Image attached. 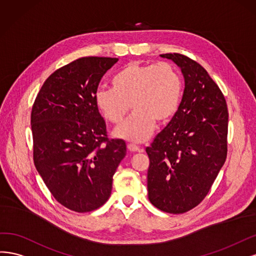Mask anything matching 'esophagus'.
<instances>
[{
  "instance_id": "1",
  "label": "esophagus",
  "mask_w": 256,
  "mask_h": 256,
  "mask_svg": "<svg viewBox=\"0 0 256 256\" xmlns=\"http://www.w3.org/2000/svg\"><path fill=\"white\" fill-rule=\"evenodd\" d=\"M128 150L130 152H144V151L142 148H139L138 146H136L134 144H128Z\"/></svg>"
}]
</instances>
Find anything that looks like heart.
Here are the masks:
<instances>
[{"label":"heart","mask_w":256,"mask_h":256,"mask_svg":"<svg viewBox=\"0 0 256 256\" xmlns=\"http://www.w3.org/2000/svg\"><path fill=\"white\" fill-rule=\"evenodd\" d=\"M182 88V78L170 62H130L112 76V88L96 90L94 102L102 116L117 126L124 120L130 104L133 112L114 135L140 142L150 137L155 121L166 122L176 114Z\"/></svg>","instance_id":"1"}]
</instances>
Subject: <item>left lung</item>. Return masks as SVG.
Wrapping results in <instances>:
<instances>
[{
  "instance_id": "1",
  "label": "left lung",
  "mask_w": 256,
  "mask_h": 256,
  "mask_svg": "<svg viewBox=\"0 0 256 256\" xmlns=\"http://www.w3.org/2000/svg\"><path fill=\"white\" fill-rule=\"evenodd\" d=\"M182 70L185 89L178 110L146 151L150 160V202L169 214L199 205L228 154V112L224 94L200 64L178 53L162 54Z\"/></svg>"
}]
</instances>
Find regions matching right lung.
Returning <instances> with one entry per match:
<instances>
[{"label":"right lung","mask_w":256,"mask_h":256,"mask_svg":"<svg viewBox=\"0 0 256 256\" xmlns=\"http://www.w3.org/2000/svg\"><path fill=\"white\" fill-rule=\"evenodd\" d=\"M112 57H80L48 76L32 107V158L55 200L76 212L108 200L112 176L126 154L110 139L94 96Z\"/></svg>","instance_id":"add662e5"}]
</instances>
